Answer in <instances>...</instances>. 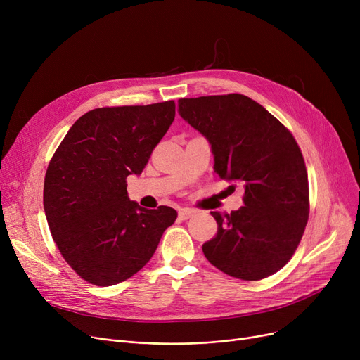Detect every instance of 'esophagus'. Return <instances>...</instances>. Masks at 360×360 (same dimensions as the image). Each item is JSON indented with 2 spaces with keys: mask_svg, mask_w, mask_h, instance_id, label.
<instances>
[{
  "mask_svg": "<svg viewBox=\"0 0 360 360\" xmlns=\"http://www.w3.org/2000/svg\"><path fill=\"white\" fill-rule=\"evenodd\" d=\"M178 216H179L181 220H188V219L194 216V212H193L191 209H181L179 213H178Z\"/></svg>",
  "mask_w": 360,
  "mask_h": 360,
  "instance_id": "1",
  "label": "esophagus"
}]
</instances>
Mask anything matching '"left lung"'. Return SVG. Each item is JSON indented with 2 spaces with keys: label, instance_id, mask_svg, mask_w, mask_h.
I'll list each match as a JSON object with an SVG mask.
<instances>
[{
  "label": "left lung",
  "instance_id": "8db88e82",
  "mask_svg": "<svg viewBox=\"0 0 360 360\" xmlns=\"http://www.w3.org/2000/svg\"><path fill=\"white\" fill-rule=\"evenodd\" d=\"M181 117L209 140L214 170L245 188L243 207L212 212L216 236L202 245L214 267L240 280L266 278L289 262L309 217V185L292 132L239 93L179 99Z\"/></svg>",
  "mask_w": 360,
  "mask_h": 360
}]
</instances>
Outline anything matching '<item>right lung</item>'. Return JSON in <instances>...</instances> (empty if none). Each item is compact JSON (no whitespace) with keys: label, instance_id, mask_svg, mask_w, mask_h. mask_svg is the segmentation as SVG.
<instances>
[{"label":"right lung","instance_id":"1","mask_svg":"<svg viewBox=\"0 0 360 360\" xmlns=\"http://www.w3.org/2000/svg\"><path fill=\"white\" fill-rule=\"evenodd\" d=\"M175 118V102L89 110L67 132L48 165L44 207L68 266L94 286L134 276L178 217L131 201L127 178L140 175Z\"/></svg>","mask_w":360,"mask_h":360}]
</instances>
